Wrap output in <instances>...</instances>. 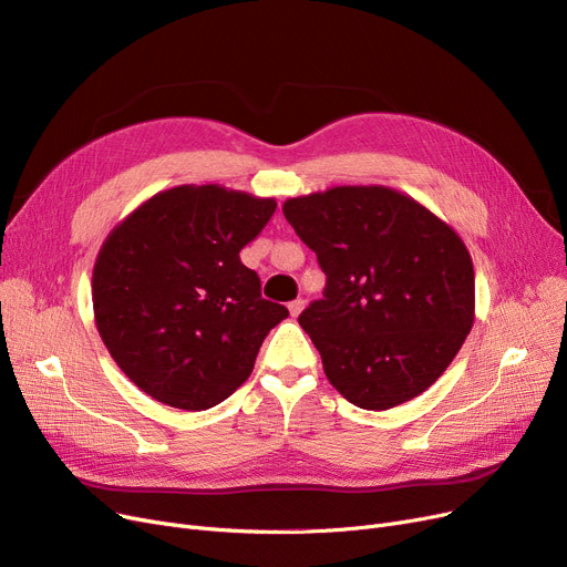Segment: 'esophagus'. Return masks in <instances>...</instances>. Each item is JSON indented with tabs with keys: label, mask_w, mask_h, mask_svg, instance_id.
I'll use <instances>...</instances> for the list:
<instances>
[{
	"label": "esophagus",
	"mask_w": 567,
	"mask_h": 567,
	"mask_svg": "<svg viewBox=\"0 0 567 567\" xmlns=\"http://www.w3.org/2000/svg\"><path fill=\"white\" fill-rule=\"evenodd\" d=\"M306 308V301L303 299H296V301H291L289 303V312L296 317V315H301V310Z\"/></svg>",
	"instance_id": "1"
}]
</instances>
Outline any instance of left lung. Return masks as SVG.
Here are the masks:
<instances>
[{"label": "left lung", "instance_id": "8db88e82", "mask_svg": "<svg viewBox=\"0 0 567 567\" xmlns=\"http://www.w3.org/2000/svg\"><path fill=\"white\" fill-rule=\"evenodd\" d=\"M282 214L326 274L299 323L333 389L370 411L425 393L473 326V264L455 229L385 186L291 197Z\"/></svg>", "mask_w": 567, "mask_h": 567}]
</instances>
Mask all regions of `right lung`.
Wrapping results in <instances>:
<instances>
[{"label":"right lung","mask_w":567,"mask_h":567,"mask_svg":"<svg viewBox=\"0 0 567 567\" xmlns=\"http://www.w3.org/2000/svg\"><path fill=\"white\" fill-rule=\"evenodd\" d=\"M276 199L223 186H176L118 223L96 257V329L140 391L204 411L241 385L289 310L261 299L241 252Z\"/></svg>","instance_id":"obj_1"}]
</instances>
